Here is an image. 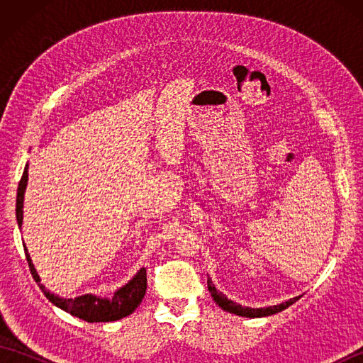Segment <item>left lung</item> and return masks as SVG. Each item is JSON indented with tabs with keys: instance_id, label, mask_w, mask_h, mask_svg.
Returning <instances> with one entry per match:
<instances>
[{
	"instance_id": "left-lung-1",
	"label": "left lung",
	"mask_w": 363,
	"mask_h": 363,
	"mask_svg": "<svg viewBox=\"0 0 363 363\" xmlns=\"http://www.w3.org/2000/svg\"><path fill=\"white\" fill-rule=\"evenodd\" d=\"M207 287H209V291L212 298L215 299V303H217L223 311L230 312V313H235V315H240V317H248V318H260V317H269V315H274L277 312H281L284 309H287L289 306H291L293 303H296L299 299V296L296 298H291L289 301H285L282 304H277V306H269V307H260V309H251V307H243L240 304L234 303V301L228 299L225 295H223L221 291H218L215 289V285L212 284V281L207 277Z\"/></svg>"
}]
</instances>
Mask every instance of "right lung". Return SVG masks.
<instances>
[{"label":"right lung","instance_id":"add662e5","mask_svg":"<svg viewBox=\"0 0 363 363\" xmlns=\"http://www.w3.org/2000/svg\"><path fill=\"white\" fill-rule=\"evenodd\" d=\"M28 184V165L25 167V172L18 184V191H17V221L18 226H21L23 221V199H25V190ZM25 254L26 260L30 269V274H33L34 281L38 284V287L45 293V296L48 298L54 306L60 307V309L74 315L87 323H107V321H115L120 318H125L128 315L133 313L138 304L142 303L146 291V269L142 268L133 279H130L125 287H121L118 291H115L112 299H103L94 295H82L74 299H67V298H59L52 295L48 290L45 289V285L40 284V277H38L35 268L30 262V257L28 254V250L25 246Z\"/></svg>","mask_w":363,"mask_h":363}]
</instances>
